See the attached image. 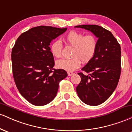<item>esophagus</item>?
Returning a JSON list of instances; mask_svg holds the SVG:
<instances>
[{
  "mask_svg": "<svg viewBox=\"0 0 132 132\" xmlns=\"http://www.w3.org/2000/svg\"><path fill=\"white\" fill-rule=\"evenodd\" d=\"M74 72H71V71H68V75L69 76H72Z\"/></svg>",
  "mask_w": 132,
  "mask_h": 132,
  "instance_id": "esophagus-1",
  "label": "esophagus"
}]
</instances>
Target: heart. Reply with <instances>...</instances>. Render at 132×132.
I'll return each instance as SVG.
<instances>
[{
	"mask_svg": "<svg viewBox=\"0 0 132 132\" xmlns=\"http://www.w3.org/2000/svg\"><path fill=\"white\" fill-rule=\"evenodd\" d=\"M64 40L69 45L74 46L71 59H61L56 62V66L59 69L72 71L80 66L81 61L88 62L94 57L97 48L98 41L94 35H84L82 33L76 31H71L65 36ZM61 42L55 40L51 43L50 51L55 57L61 56Z\"/></svg>",
	"mask_w": 132,
	"mask_h": 132,
	"instance_id": "obj_1",
	"label": "heart"
}]
</instances>
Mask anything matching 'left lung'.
Instances as JSON below:
<instances>
[{"label": "left lung", "instance_id": "obj_1", "mask_svg": "<svg viewBox=\"0 0 132 132\" xmlns=\"http://www.w3.org/2000/svg\"><path fill=\"white\" fill-rule=\"evenodd\" d=\"M75 27L89 30L98 38L95 55L79 72L81 81L76 87L79 99L89 105H98L109 98L119 82L121 72V48L109 30L96 25Z\"/></svg>", "mask_w": 132, "mask_h": 132}]
</instances>
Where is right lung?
<instances>
[{
    "label": "right lung",
    "instance_id": "1",
    "mask_svg": "<svg viewBox=\"0 0 132 132\" xmlns=\"http://www.w3.org/2000/svg\"><path fill=\"white\" fill-rule=\"evenodd\" d=\"M67 28L33 27L22 33L12 50V72L20 94L31 104L42 106L54 99L59 84L68 76L64 69H56L50 45Z\"/></svg>",
    "mask_w": 132,
    "mask_h": 132
}]
</instances>
